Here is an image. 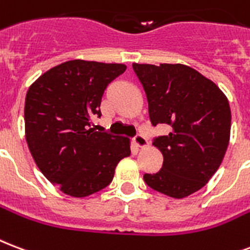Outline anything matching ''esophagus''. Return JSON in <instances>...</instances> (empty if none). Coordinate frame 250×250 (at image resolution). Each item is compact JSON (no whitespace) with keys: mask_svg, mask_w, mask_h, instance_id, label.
I'll return each instance as SVG.
<instances>
[{"mask_svg":"<svg viewBox=\"0 0 250 250\" xmlns=\"http://www.w3.org/2000/svg\"><path fill=\"white\" fill-rule=\"evenodd\" d=\"M133 144L138 148H146L148 146V140L144 136H142V135H138V136L133 138Z\"/></svg>","mask_w":250,"mask_h":250,"instance_id":"34e87169","label":"esophagus"}]
</instances>
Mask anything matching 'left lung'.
Returning <instances> with one entry per match:
<instances>
[{
  "label": "left lung",
  "instance_id": "left-lung-1",
  "mask_svg": "<svg viewBox=\"0 0 250 250\" xmlns=\"http://www.w3.org/2000/svg\"><path fill=\"white\" fill-rule=\"evenodd\" d=\"M148 101L152 125H171L155 139L163 167L144 174L150 188L167 197L201 190L222 164L231 138V108L219 86L184 64H132Z\"/></svg>",
  "mask_w": 250,
  "mask_h": 250
}]
</instances>
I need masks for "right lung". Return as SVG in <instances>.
Segmentation results:
<instances>
[{"mask_svg": "<svg viewBox=\"0 0 250 250\" xmlns=\"http://www.w3.org/2000/svg\"><path fill=\"white\" fill-rule=\"evenodd\" d=\"M125 64L69 60L30 85L24 102L26 142L43 176L66 195L89 197L110 185L131 155L128 138L90 128L102 95Z\"/></svg>", "mask_w": 250, "mask_h": 250, "instance_id": "1", "label": "right lung"}]
</instances>
